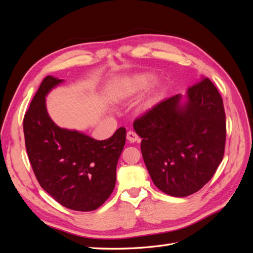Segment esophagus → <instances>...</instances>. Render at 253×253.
Here are the masks:
<instances>
[{"label":"esophagus","mask_w":253,"mask_h":253,"mask_svg":"<svg viewBox=\"0 0 253 253\" xmlns=\"http://www.w3.org/2000/svg\"><path fill=\"white\" fill-rule=\"evenodd\" d=\"M126 139H127L128 142H131V143L139 142V140H140L139 136L137 135L135 132H133V131H128V132H127V134H126Z\"/></svg>","instance_id":"34e87169"}]
</instances>
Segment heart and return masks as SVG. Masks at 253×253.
Listing matches in <instances>:
<instances>
[{"instance_id": "b5f03b06", "label": "heart", "mask_w": 253, "mask_h": 253, "mask_svg": "<svg viewBox=\"0 0 253 253\" xmlns=\"http://www.w3.org/2000/svg\"><path fill=\"white\" fill-rule=\"evenodd\" d=\"M153 80V77L150 75H138L135 77L131 78L126 83V86L124 89V94L128 95L134 91L143 89L147 86H149Z\"/></svg>"}]
</instances>
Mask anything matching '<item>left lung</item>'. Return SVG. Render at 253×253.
<instances>
[{
  "label": "left lung",
  "instance_id": "obj_1",
  "mask_svg": "<svg viewBox=\"0 0 253 253\" xmlns=\"http://www.w3.org/2000/svg\"><path fill=\"white\" fill-rule=\"evenodd\" d=\"M180 95L160 101L134 120L141 153L154 185L185 197L201 190L215 173L225 153L226 115L216 86L205 78Z\"/></svg>",
  "mask_w": 253,
  "mask_h": 253
}]
</instances>
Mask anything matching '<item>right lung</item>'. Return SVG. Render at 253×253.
Returning <instances> with one entry per match:
<instances>
[{
  "mask_svg": "<svg viewBox=\"0 0 253 253\" xmlns=\"http://www.w3.org/2000/svg\"><path fill=\"white\" fill-rule=\"evenodd\" d=\"M62 80L47 76L41 82L23 120L28 159L40 186L65 208L93 211L103 205L116 183V167L126 144L119 127L105 140L53 124L45 96Z\"/></svg>",
  "mask_w": 253,
  "mask_h": 253,
  "instance_id": "right-lung-1",
  "label": "right lung"
}]
</instances>
